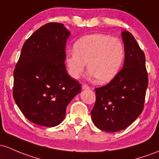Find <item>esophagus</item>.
<instances>
[{"label":"esophagus","instance_id":"34e87169","mask_svg":"<svg viewBox=\"0 0 159 159\" xmlns=\"http://www.w3.org/2000/svg\"><path fill=\"white\" fill-rule=\"evenodd\" d=\"M82 88H83V89H90V87L86 84H83V85H82Z\"/></svg>","mask_w":159,"mask_h":159}]
</instances>
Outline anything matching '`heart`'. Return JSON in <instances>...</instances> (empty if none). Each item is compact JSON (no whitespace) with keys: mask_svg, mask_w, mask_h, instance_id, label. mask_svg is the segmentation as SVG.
Segmentation results:
<instances>
[{"mask_svg":"<svg viewBox=\"0 0 159 159\" xmlns=\"http://www.w3.org/2000/svg\"><path fill=\"white\" fill-rule=\"evenodd\" d=\"M74 51L66 58V65L72 77L79 78L85 69L98 83L113 80L122 69L125 56L124 43L120 39L103 34H94L75 43Z\"/></svg>","mask_w":159,"mask_h":159,"instance_id":"1","label":"heart"}]
</instances>
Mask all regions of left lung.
<instances>
[{
	"instance_id": "1",
	"label": "left lung",
	"mask_w": 159,
	"mask_h": 159,
	"mask_svg": "<svg viewBox=\"0 0 159 159\" xmlns=\"http://www.w3.org/2000/svg\"><path fill=\"white\" fill-rule=\"evenodd\" d=\"M125 49L124 65L107 85L94 89L96 102L91 112L94 125L107 132L125 129L143 110L148 87L146 58L130 32H122Z\"/></svg>"
}]
</instances>
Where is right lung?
<instances>
[{
    "label": "right lung",
    "mask_w": 159,
    "mask_h": 159,
    "mask_svg": "<svg viewBox=\"0 0 159 159\" xmlns=\"http://www.w3.org/2000/svg\"><path fill=\"white\" fill-rule=\"evenodd\" d=\"M70 33L61 23L40 27L25 42L14 70L12 94L30 122L54 127L81 85L67 74L65 46Z\"/></svg>",
    "instance_id": "obj_1"
}]
</instances>
